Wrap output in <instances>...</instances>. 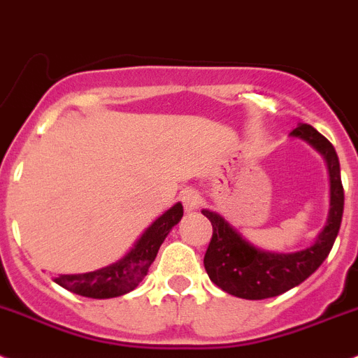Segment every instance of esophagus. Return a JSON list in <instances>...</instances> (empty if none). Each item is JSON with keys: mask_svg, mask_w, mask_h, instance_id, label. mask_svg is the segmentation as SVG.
<instances>
[{"mask_svg": "<svg viewBox=\"0 0 358 358\" xmlns=\"http://www.w3.org/2000/svg\"><path fill=\"white\" fill-rule=\"evenodd\" d=\"M182 201L187 212H194L198 210L199 205H201V196H199V192L194 191V189H187L182 194Z\"/></svg>", "mask_w": 358, "mask_h": 358, "instance_id": "esophagus-1", "label": "esophagus"}]
</instances>
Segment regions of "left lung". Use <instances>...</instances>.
I'll use <instances>...</instances> for the list:
<instances>
[{"mask_svg":"<svg viewBox=\"0 0 358 358\" xmlns=\"http://www.w3.org/2000/svg\"><path fill=\"white\" fill-rule=\"evenodd\" d=\"M292 139L310 144L324 159L330 178V208L323 230L310 246L289 253L257 248L235 230L223 215L203 208L201 214L212 223V239L205 253V269L219 289L243 299H266L296 287L323 264L339 234L343 221L344 191L336 148L312 128L299 123L289 134Z\"/></svg>","mask_w":358,"mask_h":358,"instance_id":"left-lung-1","label":"left lung"}]
</instances>
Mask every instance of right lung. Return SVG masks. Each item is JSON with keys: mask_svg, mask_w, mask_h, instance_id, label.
Listing matches in <instances>:
<instances>
[{"mask_svg": "<svg viewBox=\"0 0 358 358\" xmlns=\"http://www.w3.org/2000/svg\"><path fill=\"white\" fill-rule=\"evenodd\" d=\"M182 215L183 207L178 201L160 214L119 260L99 267L96 271L60 275L59 278H55V282L75 294L94 299L117 298L134 291L146 276L148 269L159 253L160 244L173 227L180 223Z\"/></svg>", "mask_w": 358, "mask_h": 358, "instance_id": "add662e5", "label": "right lung"}]
</instances>
